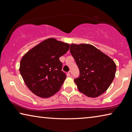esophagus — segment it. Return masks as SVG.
Returning a JSON list of instances; mask_svg holds the SVG:
<instances>
[{"mask_svg": "<svg viewBox=\"0 0 132 132\" xmlns=\"http://www.w3.org/2000/svg\"><path fill=\"white\" fill-rule=\"evenodd\" d=\"M68 75L69 76H70V77L72 76V74H71V71H69L68 73Z\"/></svg>", "mask_w": 132, "mask_h": 132, "instance_id": "1", "label": "esophagus"}]
</instances>
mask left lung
<instances>
[{"mask_svg": "<svg viewBox=\"0 0 132 132\" xmlns=\"http://www.w3.org/2000/svg\"><path fill=\"white\" fill-rule=\"evenodd\" d=\"M70 51L80 70L75 79L79 91L92 98L105 92L115 76L113 60L90 44H71Z\"/></svg>", "mask_w": 132, "mask_h": 132, "instance_id": "1", "label": "left lung"}]
</instances>
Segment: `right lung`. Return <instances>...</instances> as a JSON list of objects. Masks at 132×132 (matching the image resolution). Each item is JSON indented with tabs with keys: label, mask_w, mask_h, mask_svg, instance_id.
I'll return each mask as SVG.
<instances>
[{
	"label": "right lung",
	"mask_w": 132,
	"mask_h": 132,
	"mask_svg": "<svg viewBox=\"0 0 132 132\" xmlns=\"http://www.w3.org/2000/svg\"><path fill=\"white\" fill-rule=\"evenodd\" d=\"M69 47V44L51 38L31 49L21 58L20 72L34 94L48 98L59 91L66 77L59 57Z\"/></svg>",
	"instance_id": "right-lung-1"
}]
</instances>
